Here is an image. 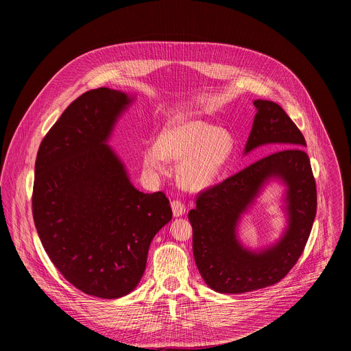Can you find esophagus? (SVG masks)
Masks as SVG:
<instances>
[{
	"label": "esophagus",
	"instance_id": "obj_1",
	"mask_svg": "<svg viewBox=\"0 0 351 351\" xmlns=\"http://www.w3.org/2000/svg\"><path fill=\"white\" fill-rule=\"evenodd\" d=\"M171 209H173V215H174L176 217L182 216V215L185 213V205H184V202H182V201H171Z\"/></svg>",
	"mask_w": 351,
	"mask_h": 351
}]
</instances>
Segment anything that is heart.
Listing matches in <instances>:
<instances>
[{
    "instance_id": "1",
    "label": "heart",
    "mask_w": 351,
    "mask_h": 351,
    "mask_svg": "<svg viewBox=\"0 0 351 351\" xmlns=\"http://www.w3.org/2000/svg\"><path fill=\"white\" fill-rule=\"evenodd\" d=\"M232 151L234 139L228 131L202 120L178 119L162 131L156 146L145 150L142 165L155 174L163 170L165 160H181L177 167L180 185L201 191L216 178Z\"/></svg>"
}]
</instances>
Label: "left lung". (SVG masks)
I'll return each mask as SVG.
<instances>
[{"mask_svg": "<svg viewBox=\"0 0 351 351\" xmlns=\"http://www.w3.org/2000/svg\"><path fill=\"white\" fill-rule=\"evenodd\" d=\"M254 106L256 114L245 152L263 145L277 151L204 189L189 210L196 265L206 285L220 293H245L280 282L299 261L316 216V184L300 130L278 104L255 100ZM271 176L289 186L290 226L274 247L252 253L237 242L236 226Z\"/></svg>", "mask_w": 351, "mask_h": 351, "instance_id": "8db88e82", "label": "left lung"}]
</instances>
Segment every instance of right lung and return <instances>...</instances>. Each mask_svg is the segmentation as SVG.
I'll use <instances>...</instances> for the list:
<instances>
[{"label":"right lung","instance_id":"obj_1","mask_svg":"<svg viewBox=\"0 0 351 351\" xmlns=\"http://www.w3.org/2000/svg\"><path fill=\"white\" fill-rule=\"evenodd\" d=\"M131 99L99 88L73 101L38 151L32 215L51 262L77 289L101 299L139 284L155 234L171 220L163 192L132 186L105 142Z\"/></svg>","mask_w":351,"mask_h":351}]
</instances>
